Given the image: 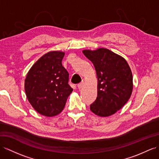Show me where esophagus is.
Here are the masks:
<instances>
[{
    "instance_id": "esophagus-1",
    "label": "esophagus",
    "mask_w": 159,
    "mask_h": 159,
    "mask_svg": "<svg viewBox=\"0 0 159 159\" xmlns=\"http://www.w3.org/2000/svg\"><path fill=\"white\" fill-rule=\"evenodd\" d=\"M84 81H82V82H81L80 83L78 84V88L79 89H82L84 87Z\"/></svg>"
}]
</instances>
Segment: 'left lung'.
<instances>
[{
  "mask_svg": "<svg viewBox=\"0 0 159 159\" xmlns=\"http://www.w3.org/2000/svg\"><path fill=\"white\" fill-rule=\"evenodd\" d=\"M94 65L97 78V97L91 111L100 117L114 114L128 102L133 90L131 69L123 57L107 48L84 50Z\"/></svg>",
  "mask_w": 159,
  "mask_h": 159,
  "instance_id": "obj_1",
  "label": "left lung"
}]
</instances>
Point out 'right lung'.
<instances>
[{
  "instance_id": "add662e5",
  "label": "right lung",
  "mask_w": 159,
  "mask_h": 159,
  "mask_svg": "<svg viewBox=\"0 0 159 159\" xmlns=\"http://www.w3.org/2000/svg\"><path fill=\"white\" fill-rule=\"evenodd\" d=\"M65 52L50 51L39 58L28 71L25 80L27 98L39 114L53 117L64 109L73 89L68 72L62 64Z\"/></svg>"
}]
</instances>
